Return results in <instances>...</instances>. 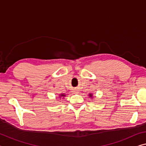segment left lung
<instances>
[{
    "label": "left lung",
    "mask_w": 146,
    "mask_h": 146,
    "mask_svg": "<svg viewBox=\"0 0 146 146\" xmlns=\"http://www.w3.org/2000/svg\"><path fill=\"white\" fill-rule=\"evenodd\" d=\"M90 97H92V94H90Z\"/></svg>",
    "instance_id": "1"
}]
</instances>
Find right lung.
<instances>
[{
	"mask_svg": "<svg viewBox=\"0 0 146 146\" xmlns=\"http://www.w3.org/2000/svg\"><path fill=\"white\" fill-rule=\"evenodd\" d=\"M61 96H64V95H63V94H62Z\"/></svg>",
	"mask_w": 146,
	"mask_h": 146,
	"instance_id": "add662e5",
	"label": "right lung"
}]
</instances>
